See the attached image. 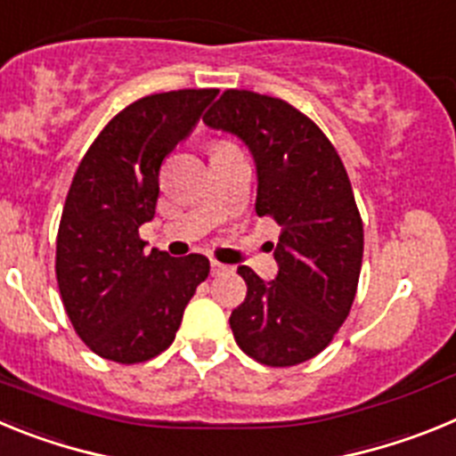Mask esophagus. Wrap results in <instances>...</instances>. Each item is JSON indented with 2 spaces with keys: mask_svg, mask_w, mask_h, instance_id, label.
<instances>
[{
  "mask_svg": "<svg viewBox=\"0 0 456 456\" xmlns=\"http://www.w3.org/2000/svg\"><path fill=\"white\" fill-rule=\"evenodd\" d=\"M209 267H212V276H219V273L228 272V267L221 263H216V260H212V263H209Z\"/></svg>",
  "mask_w": 456,
  "mask_h": 456,
  "instance_id": "obj_1",
  "label": "esophagus"
}]
</instances>
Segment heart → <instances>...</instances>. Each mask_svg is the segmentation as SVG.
Returning <instances> with one entry per match:
<instances>
[{
    "mask_svg": "<svg viewBox=\"0 0 456 456\" xmlns=\"http://www.w3.org/2000/svg\"><path fill=\"white\" fill-rule=\"evenodd\" d=\"M221 146H224V143H221Z\"/></svg>",
    "mask_w": 456,
    "mask_h": 456,
    "instance_id": "heart-1",
    "label": "heart"
}]
</instances>
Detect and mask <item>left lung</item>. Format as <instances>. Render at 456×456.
<instances>
[{
	"mask_svg": "<svg viewBox=\"0 0 456 456\" xmlns=\"http://www.w3.org/2000/svg\"><path fill=\"white\" fill-rule=\"evenodd\" d=\"M203 120L247 143L257 216L281 225L272 283L237 269L247 299L231 315L235 342L269 368L310 361L347 320L363 263V221L345 164L324 132L281 98L228 88Z\"/></svg>",
	"mask_w": 456,
	"mask_h": 456,
	"instance_id": "8db88e82",
	"label": "left lung"
}]
</instances>
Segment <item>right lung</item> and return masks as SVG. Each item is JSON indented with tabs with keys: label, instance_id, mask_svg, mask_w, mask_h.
Returning <instances> with one entry per match:
<instances>
[{
	"label": "right lung",
	"instance_id": "obj_1",
	"mask_svg": "<svg viewBox=\"0 0 456 456\" xmlns=\"http://www.w3.org/2000/svg\"><path fill=\"white\" fill-rule=\"evenodd\" d=\"M216 88L146 95L114 116L82 157L56 235V283L72 329L114 363H143L175 340L209 273L199 253L171 257L139 237L155 216L159 168Z\"/></svg>",
	"mask_w": 456,
	"mask_h": 456
}]
</instances>
